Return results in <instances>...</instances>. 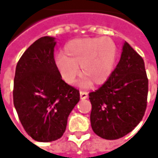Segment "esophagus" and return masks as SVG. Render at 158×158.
<instances>
[{
	"mask_svg": "<svg viewBox=\"0 0 158 158\" xmlns=\"http://www.w3.org/2000/svg\"><path fill=\"white\" fill-rule=\"evenodd\" d=\"M79 94H80V98L81 99H86L88 97V92L86 91H84V90H80L79 91Z\"/></svg>",
	"mask_w": 158,
	"mask_h": 158,
	"instance_id": "esophagus-1",
	"label": "esophagus"
}]
</instances>
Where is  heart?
Wrapping results in <instances>:
<instances>
[{
  "label": "heart",
  "mask_w": 158,
  "mask_h": 158,
  "mask_svg": "<svg viewBox=\"0 0 158 158\" xmlns=\"http://www.w3.org/2000/svg\"><path fill=\"white\" fill-rule=\"evenodd\" d=\"M117 56V47L108 37H87L69 41L64 47V55L55 57L56 68L62 79L73 85L80 72V85L88 87L105 83L113 72Z\"/></svg>",
  "instance_id": "heart-1"
}]
</instances>
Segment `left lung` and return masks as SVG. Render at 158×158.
<instances>
[{"label": "left lung", "mask_w": 158, "mask_h": 158, "mask_svg": "<svg viewBox=\"0 0 158 158\" xmlns=\"http://www.w3.org/2000/svg\"><path fill=\"white\" fill-rule=\"evenodd\" d=\"M147 94L144 60L124 42L116 69L99 89L89 94L93 131L106 139H119L131 132L145 114Z\"/></svg>", "instance_id": "obj_1"}]
</instances>
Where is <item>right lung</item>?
Listing matches in <instances>:
<instances>
[{
  "label": "right lung",
  "mask_w": 158,
  "mask_h": 158,
  "mask_svg": "<svg viewBox=\"0 0 158 158\" xmlns=\"http://www.w3.org/2000/svg\"><path fill=\"white\" fill-rule=\"evenodd\" d=\"M55 38L44 36L26 50L16 67L13 103L23 129L36 141L50 142L65 132L79 101V89L63 81L55 65Z\"/></svg>",
  "instance_id": "1"
}]
</instances>
